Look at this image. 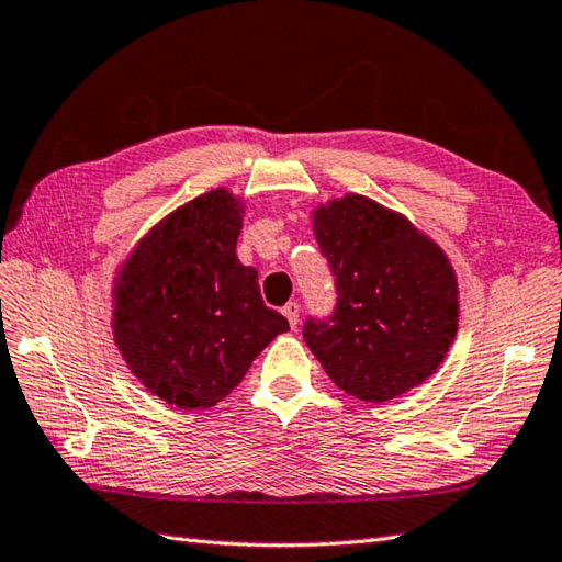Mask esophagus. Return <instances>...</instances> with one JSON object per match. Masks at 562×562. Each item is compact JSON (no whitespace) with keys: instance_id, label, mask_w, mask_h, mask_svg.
I'll list each match as a JSON object with an SVG mask.
<instances>
[{"instance_id":"1","label":"esophagus","mask_w":562,"mask_h":562,"mask_svg":"<svg viewBox=\"0 0 562 562\" xmlns=\"http://www.w3.org/2000/svg\"><path fill=\"white\" fill-rule=\"evenodd\" d=\"M281 313L285 315V319H289V324H291V327L295 329V327H297V322H301V305H297L295 301H291V303H285V305H283Z\"/></svg>"}]
</instances>
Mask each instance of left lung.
Returning <instances> with one entry per match:
<instances>
[{"label": "left lung", "instance_id": "1", "mask_svg": "<svg viewBox=\"0 0 562 562\" xmlns=\"http://www.w3.org/2000/svg\"><path fill=\"white\" fill-rule=\"evenodd\" d=\"M336 305L307 317L303 339L346 394L390 402L430 378L459 319L457 277L414 223L368 196L346 194L315 211Z\"/></svg>", "mask_w": 562, "mask_h": 562}]
</instances>
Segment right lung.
Instances as JSON below:
<instances>
[{
	"mask_svg": "<svg viewBox=\"0 0 562 562\" xmlns=\"http://www.w3.org/2000/svg\"><path fill=\"white\" fill-rule=\"evenodd\" d=\"M240 228V202L218 187L151 228L115 281V344L168 404L214 406L291 329L261 301L257 271L235 255Z\"/></svg>",
	"mask_w": 562,
	"mask_h": 562,
	"instance_id": "1",
	"label": "right lung"
}]
</instances>
